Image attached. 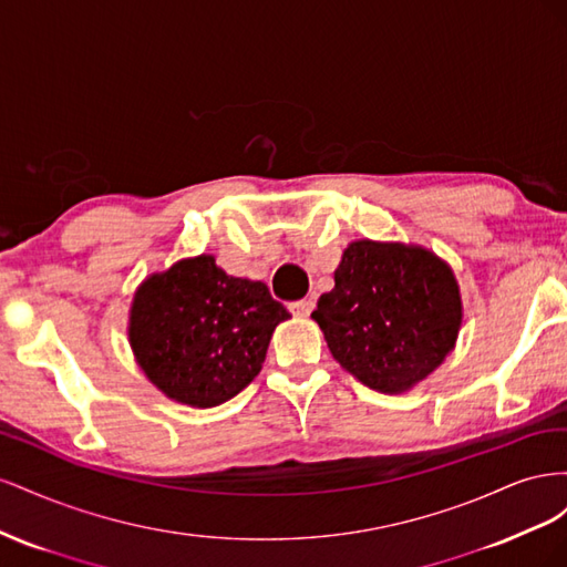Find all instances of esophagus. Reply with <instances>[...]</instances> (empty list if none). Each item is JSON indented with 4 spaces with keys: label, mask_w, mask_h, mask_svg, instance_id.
<instances>
[{
    "label": "esophagus",
    "mask_w": 567,
    "mask_h": 567,
    "mask_svg": "<svg viewBox=\"0 0 567 567\" xmlns=\"http://www.w3.org/2000/svg\"><path fill=\"white\" fill-rule=\"evenodd\" d=\"M312 310H315V300L312 298H302V300L290 302V312L298 315V317H307Z\"/></svg>",
    "instance_id": "obj_1"
}]
</instances>
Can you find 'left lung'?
Returning <instances> with one entry per match:
<instances>
[{
  "label": "left lung",
  "instance_id": "8db88e82",
  "mask_svg": "<svg viewBox=\"0 0 567 567\" xmlns=\"http://www.w3.org/2000/svg\"><path fill=\"white\" fill-rule=\"evenodd\" d=\"M312 317L342 369L373 390L402 392L454 348L461 298L452 269L433 252L354 241Z\"/></svg>",
  "mask_w": 567,
  "mask_h": 567
}]
</instances>
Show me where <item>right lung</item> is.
<instances>
[{
	"label": "right lung",
	"mask_w": 567,
	"mask_h": 567,
	"mask_svg": "<svg viewBox=\"0 0 567 567\" xmlns=\"http://www.w3.org/2000/svg\"><path fill=\"white\" fill-rule=\"evenodd\" d=\"M288 317L262 281L229 277L213 255H200L136 290L130 342L167 398L217 406L260 373L271 331Z\"/></svg>",
	"instance_id": "obj_1"
}]
</instances>
